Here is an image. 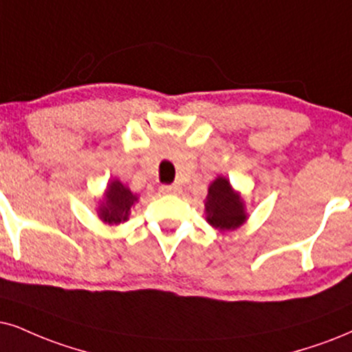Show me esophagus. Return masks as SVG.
I'll list each match as a JSON object with an SVG mask.
<instances>
[{
    "mask_svg": "<svg viewBox=\"0 0 352 352\" xmlns=\"http://www.w3.org/2000/svg\"><path fill=\"white\" fill-rule=\"evenodd\" d=\"M159 191H161V193H164V195H175V193H179V191H180V185H177V184L162 185L161 188H159Z\"/></svg>",
    "mask_w": 352,
    "mask_h": 352,
    "instance_id": "esophagus-1",
    "label": "esophagus"
}]
</instances>
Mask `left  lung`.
<instances>
[{
	"mask_svg": "<svg viewBox=\"0 0 352 352\" xmlns=\"http://www.w3.org/2000/svg\"><path fill=\"white\" fill-rule=\"evenodd\" d=\"M206 214L209 224L221 230H232L245 221L247 216L242 199L230 188L229 182L222 177L216 179L209 186Z\"/></svg>",
	"mask_w": 352,
	"mask_h": 352,
	"instance_id": "8db88e82",
	"label": "left lung"
}]
</instances>
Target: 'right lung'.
<instances>
[{
  "instance_id": "1",
  "label": "right lung",
  "mask_w": 352,
  "mask_h": 352,
  "mask_svg": "<svg viewBox=\"0 0 352 352\" xmlns=\"http://www.w3.org/2000/svg\"><path fill=\"white\" fill-rule=\"evenodd\" d=\"M105 203L100 206V219L109 224H120L128 219L130 209L138 197L133 195L122 182L113 180L105 191Z\"/></svg>"
}]
</instances>
